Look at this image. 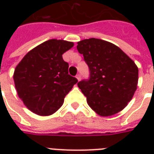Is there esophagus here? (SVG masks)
Listing matches in <instances>:
<instances>
[{
  "label": "esophagus",
  "mask_w": 154,
  "mask_h": 154,
  "mask_svg": "<svg viewBox=\"0 0 154 154\" xmlns=\"http://www.w3.org/2000/svg\"><path fill=\"white\" fill-rule=\"evenodd\" d=\"M76 77H77V79L78 80V81H80V80L82 79V77H81V74H79V73H78V74H77V76H76Z\"/></svg>",
  "instance_id": "obj_1"
}]
</instances>
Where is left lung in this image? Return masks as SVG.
Segmentation results:
<instances>
[{"instance_id": "8db88e82", "label": "left lung", "mask_w": 154, "mask_h": 154, "mask_svg": "<svg viewBox=\"0 0 154 154\" xmlns=\"http://www.w3.org/2000/svg\"><path fill=\"white\" fill-rule=\"evenodd\" d=\"M89 77L77 83L88 105L102 117L122 111L131 101L138 82V69L117 45L90 38L77 42Z\"/></svg>"}]
</instances>
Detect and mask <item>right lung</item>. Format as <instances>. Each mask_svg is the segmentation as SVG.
Wrapping results in <instances>:
<instances>
[{
  "label": "right lung",
  "mask_w": 154,
  "mask_h": 154,
  "mask_svg": "<svg viewBox=\"0 0 154 154\" xmlns=\"http://www.w3.org/2000/svg\"><path fill=\"white\" fill-rule=\"evenodd\" d=\"M72 46V42L49 40L29 52L16 67L13 80L18 96L36 114L54 113L77 82L62 58Z\"/></svg>",
  "instance_id": "obj_1"
}]
</instances>
